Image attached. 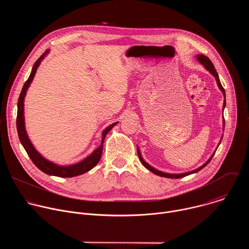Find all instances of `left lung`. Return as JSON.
I'll use <instances>...</instances> for the list:
<instances>
[{"label": "left lung", "mask_w": 249, "mask_h": 249, "mask_svg": "<svg viewBox=\"0 0 249 249\" xmlns=\"http://www.w3.org/2000/svg\"><path fill=\"white\" fill-rule=\"evenodd\" d=\"M197 60L199 61V63L200 64H202L204 67H205V69L207 70V71H209V72L215 77V79H216V81H217V84H218V87H219V89L222 90V92H223V94H224V97H226V91H225V89L223 88V86H222V84H221V82H220V78H219V75H218V73H217V71H216V69H215V67H214V65H213V63L211 62V60L207 57V56H204V55H197ZM225 106H226V99L224 100V108H225ZM223 108V109H224ZM224 129H225V119H224ZM219 144H221V142ZM137 151H138V156H139V159H140V160H141V162L143 163V165L147 168V169H149L150 171H152L153 173H155V174H157V175H159V176H162V177H167V178H181V177H184V176H187V175H189V174H192V173H195V172H198L199 170H201L202 168H204L209 162H210V160H212V158H213V156L215 155V153L213 154L212 156H211V158L202 165V166H200L199 168H197V169H195V170H192V171H189V172H185V173H179V174H173V173H166V172H162V171H160V170H158V169H156L155 167H153V166H151L149 163H147L144 160H143V158H142V155H141V153H140V150H139V148L137 149Z\"/></svg>", "instance_id": "8db88e82"}]
</instances>
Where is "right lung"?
<instances>
[{"mask_svg":"<svg viewBox=\"0 0 249 249\" xmlns=\"http://www.w3.org/2000/svg\"><path fill=\"white\" fill-rule=\"evenodd\" d=\"M49 53V50L45 51L39 58L38 60L34 63L31 73L29 75V78L27 79V81L24 83L21 92L19 94L18 97V116H17V129H18V138L20 140V143L23 146L24 150L26 151L28 157L30 158V160H32V162L36 165L41 171H43L46 174L49 175H54V176H59V177H74V176H78L81 175L83 173L88 172L89 170H90L91 168H93L99 161L100 158H101V154H102V148H103V142L105 139V136L107 135V133L118 123H112L111 125H109L108 127H106L103 132H102V138H101V144L100 146L95 149V151H93V153H91L89 157H87L85 160H81L78 163L75 164H71V165H58L54 162L49 161L48 160H46L45 158H43L35 148L33 147L32 143L30 142L26 131H25V125H24V97L26 94V90L29 88L35 73H36L37 68L39 67L41 61L44 59V57Z\"/></svg>","mask_w":249,"mask_h":249,"instance_id":"1","label":"right lung"}]
</instances>
